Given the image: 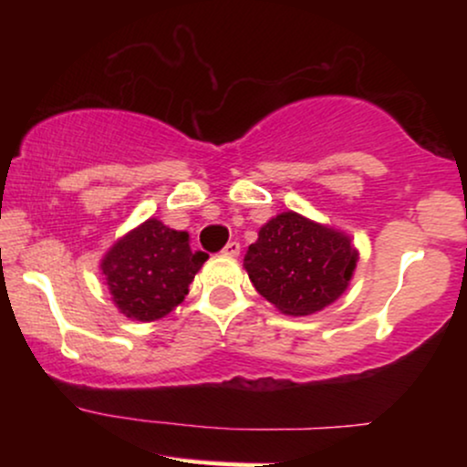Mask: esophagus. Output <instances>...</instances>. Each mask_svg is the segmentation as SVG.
Wrapping results in <instances>:
<instances>
[{
	"label": "esophagus",
	"mask_w": 467,
	"mask_h": 467,
	"mask_svg": "<svg viewBox=\"0 0 467 467\" xmlns=\"http://www.w3.org/2000/svg\"><path fill=\"white\" fill-rule=\"evenodd\" d=\"M239 252H241L239 241H228L226 248H223V254H228V256H237Z\"/></svg>",
	"instance_id": "esophagus-1"
}]
</instances>
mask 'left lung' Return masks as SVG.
<instances>
[{"mask_svg":"<svg viewBox=\"0 0 467 467\" xmlns=\"http://www.w3.org/2000/svg\"><path fill=\"white\" fill-rule=\"evenodd\" d=\"M358 252L345 233L287 211L259 230L244 267L256 292L287 316H309L345 294Z\"/></svg>","mask_w":467,"mask_h":467,"instance_id":"1","label":"left lung"}]
</instances>
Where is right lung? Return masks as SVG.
<instances>
[{"mask_svg":"<svg viewBox=\"0 0 467 467\" xmlns=\"http://www.w3.org/2000/svg\"><path fill=\"white\" fill-rule=\"evenodd\" d=\"M206 259V252L191 250L189 233L151 217L111 245L100 270L120 314L151 323L184 301Z\"/></svg>","mask_w":467,"mask_h":467,"instance_id":"add662e5","label":"right lung"}]
</instances>
